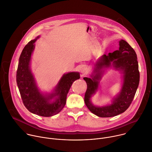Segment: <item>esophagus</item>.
I'll return each mask as SVG.
<instances>
[{"label": "esophagus", "mask_w": 152, "mask_h": 152, "mask_svg": "<svg viewBox=\"0 0 152 152\" xmlns=\"http://www.w3.org/2000/svg\"><path fill=\"white\" fill-rule=\"evenodd\" d=\"M88 69L86 66H82L80 69V72H81V74L82 76H84V75H86L88 73Z\"/></svg>", "instance_id": "34e87169"}]
</instances>
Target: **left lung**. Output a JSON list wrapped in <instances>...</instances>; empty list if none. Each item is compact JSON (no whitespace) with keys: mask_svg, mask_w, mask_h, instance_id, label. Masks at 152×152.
I'll return each instance as SVG.
<instances>
[{"mask_svg":"<svg viewBox=\"0 0 152 152\" xmlns=\"http://www.w3.org/2000/svg\"><path fill=\"white\" fill-rule=\"evenodd\" d=\"M112 67L123 74V83L121 90L110 104L96 106L91 101V98L99 88L104 69ZM83 79L87 85L84 102L91 112L101 117H111L122 114L130 106L140 82L138 63L135 51L126 41L121 39L118 50L99 57L94 64L90 78L84 77Z\"/></svg>","mask_w":152,"mask_h":152,"instance_id":"obj_1","label":"left lung"}]
</instances>
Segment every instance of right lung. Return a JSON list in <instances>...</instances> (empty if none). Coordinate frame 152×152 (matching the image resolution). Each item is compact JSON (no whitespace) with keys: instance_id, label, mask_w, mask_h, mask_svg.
Wrapping results in <instances>:
<instances>
[{"instance_id":"right-lung-1","label":"right lung","mask_w":152,"mask_h":152,"mask_svg":"<svg viewBox=\"0 0 152 152\" xmlns=\"http://www.w3.org/2000/svg\"><path fill=\"white\" fill-rule=\"evenodd\" d=\"M39 38L28 42L19 58L16 80L23 102L33 114L51 117L58 114L66 104V96L73 82L80 78L78 72L64 74L51 93H43L38 87L30 69L31 56L35 42Z\"/></svg>"}]
</instances>
